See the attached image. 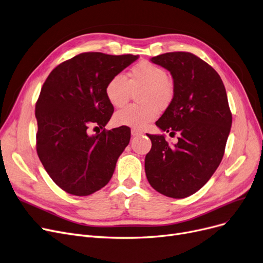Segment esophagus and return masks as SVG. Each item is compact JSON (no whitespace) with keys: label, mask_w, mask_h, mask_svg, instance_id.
<instances>
[{"label":"esophagus","mask_w":263,"mask_h":263,"mask_svg":"<svg viewBox=\"0 0 263 263\" xmlns=\"http://www.w3.org/2000/svg\"><path fill=\"white\" fill-rule=\"evenodd\" d=\"M131 134H132V136H138V135H142L143 132L141 130H138V129H132Z\"/></svg>","instance_id":"obj_1"}]
</instances>
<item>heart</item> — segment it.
Returning <instances> with one entry per match:
<instances>
[{"label": "heart", "instance_id": "b5f03b06", "mask_svg": "<svg viewBox=\"0 0 263 263\" xmlns=\"http://www.w3.org/2000/svg\"><path fill=\"white\" fill-rule=\"evenodd\" d=\"M140 91L136 99L141 104H133L117 111L114 120L119 125L143 128L156 119L158 110L167 107L175 96V85L165 68L148 60L133 65L127 73L112 76L105 86L109 104L119 108L128 103L132 93Z\"/></svg>", "mask_w": 263, "mask_h": 263}]
</instances>
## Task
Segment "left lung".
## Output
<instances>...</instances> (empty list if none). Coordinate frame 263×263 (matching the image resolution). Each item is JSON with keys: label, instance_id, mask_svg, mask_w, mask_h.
<instances>
[{"label": "left lung", "instance_id": "8db88e82", "mask_svg": "<svg viewBox=\"0 0 263 263\" xmlns=\"http://www.w3.org/2000/svg\"><path fill=\"white\" fill-rule=\"evenodd\" d=\"M152 61L168 70L175 85L174 99L156 124L179 136L171 146L163 135L147 134L152 149L145 157L146 177L162 195L186 198L206 184L220 164L232 114L220 76L196 54L166 52Z\"/></svg>", "mask_w": 263, "mask_h": 263}]
</instances>
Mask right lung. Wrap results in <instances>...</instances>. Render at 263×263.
I'll use <instances>...</instances> for the list:
<instances>
[{"label":"right lung","mask_w":263,"mask_h":263,"mask_svg":"<svg viewBox=\"0 0 263 263\" xmlns=\"http://www.w3.org/2000/svg\"><path fill=\"white\" fill-rule=\"evenodd\" d=\"M138 58L79 53L55 66L41 89L36 152L51 179L70 195L85 197L103 188L130 142L129 127L104 128L114 112L105 86ZM91 126L104 131L89 137Z\"/></svg>","instance_id":"obj_1"}]
</instances>
